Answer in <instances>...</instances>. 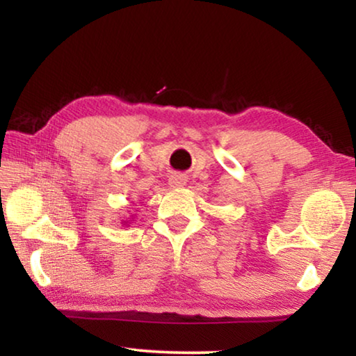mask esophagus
I'll return each mask as SVG.
<instances>
[{
	"label": "esophagus",
	"mask_w": 356,
	"mask_h": 356,
	"mask_svg": "<svg viewBox=\"0 0 356 356\" xmlns=\"http://www.w3.org/2000/svg\"><path fill=\"white\" fill-rule=\"evenodd\" d=\"M170 184L171 186H184L186 184V177L184 174H174L170 179Z\"/></svg>",
	"instance_id": "esophagus-1"
}]
</instances>
